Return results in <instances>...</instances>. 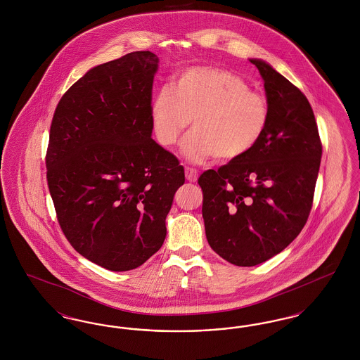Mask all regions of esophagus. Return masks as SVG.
Instances as JSON below:
<instances>
[{
	"label": "esophagus",
	"mask_w": 360,
	"mask_h": 360,
	"mask_svg": "<svg viewBox=\"0 0 360 360\" xmlns=\"http://www.w3.org/2000/svg\"><path fill=\"white\" fill-rule=\"evenodd\" d=\"M185 175H186V179L188 182H197V179H198V172L195 169H191V167H186Z\"/></svg>",
	"instance_id": "obj_1"
}]
</instances>
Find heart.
<instances>
[{
    "mask_svg": "<svg viewBox=\"0 0 360 360\" xmlns=\"http://www.w3.org/2000/svg\"><path fill=\"white\" fill-rule=\"evenodd\" d=\"M269 119L264 96L250 90L239 75L206 66L182 72L151 106L155 137L163 147L174 146L191 120L193 131L181 146L191 163L243 158L264 135Z\"/></svg>",
    "mask_w": 360,
    "mask_h": 360,
    "instance_id": "1",
    "label": "heart"
}]
</instances>
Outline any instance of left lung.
<instances>
[{
    "label": "left lung",
    "mask_w": 360,
    "mask_h": 360,
    "mask_svg": "<svg viewBox=\"0 0 360 360\" xmlns=\"http://www.w3.org/2000/svg\"><path fill=\"white\" fill-rule=\"evenodd\" d=\"M257 66L270 119L254 150L204 172L202 217L212 250L251 267L283 251L307 224L323 147L302 91L262 59Z\"/></svg>",
    "instance_id": "8db88e82"
}]
</instances>
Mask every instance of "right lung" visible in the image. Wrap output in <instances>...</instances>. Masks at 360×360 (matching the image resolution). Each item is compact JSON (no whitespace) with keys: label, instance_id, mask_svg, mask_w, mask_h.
Here are the masks:
<instances>
[{"label":"right lung","instance_id":"right-lung-1","mask_svg":"<svg viewBox=\"0 0 360 360\" xmlns=\"http://www.w3.org/2000/svg\"><path fill=\"white\" fill-rule=\"evenodd\" d=\"M158 63L135 51L89 70L52 119L46 166L58 221L75 251L110 271L134 270L162 247L185 184L178 159L151 137Z\"/></svg>","mask_w":360,"mask_h":360}]
</instances>
